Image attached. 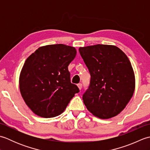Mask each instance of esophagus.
Instances as JSON below:
<instances>
[{"label": "esophagus", "mask_w": 150, "mask_h": 150, "mask_svg": "<svg viewBox=\"0 0 150 150\" xmlns=\"http://www.w3.org/2000/svg\"><path fill=\"white\" fill-rule=\"evenodd\" d=\"M77 86H78V87H79V90H81L82 88V84L79 83V84H78Z\"/></svg>", "instance_id": "obj_1"}]
</instances>
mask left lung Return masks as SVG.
<instances>
[{
  "label": "left lung",
  "instance_id": "8db88e82",
  "mask_svg": "<svg viewBox=\"0 0 150 150\" xmlns=\"http://www.w3.org/2000/svg\"><path fill=\"white\" fill-rule=\"evenodd\" d=\"M79 51L91 76L82 96L85 106L100 119L117 115L135 90V75L128 57L119 47L104 44L80 47Z\"/></svg>",
  "mask_w": 150,
  "mask_h": 150
}]
</instances>
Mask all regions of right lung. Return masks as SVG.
<instances>
[{
    "label": "right lung",
    "mask_w": 150,
    "mask_h": 150,
    "mask_svg": "<svg viewBox=\"0 0 150 150\" xmlns=\"http://www.w3.org/2000/svg\"><path fill=\"white\" fill-rule=\"evenodd\" d=\"M76 53L73 47L53 44L39 47L26 59L19 87L34 113L44 118L59 115L79 93L77 86L71 83L68 68Z\"/></svg>",
    "instance_id": "right-lung-1"
}]
</instances>
